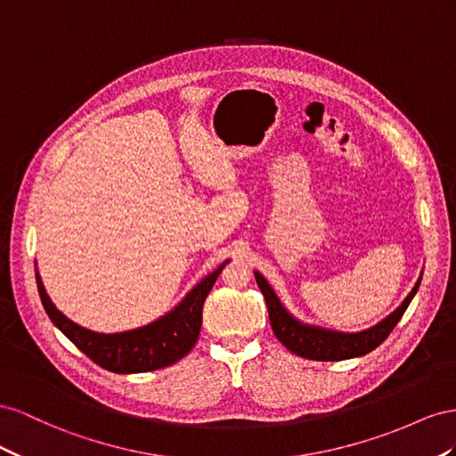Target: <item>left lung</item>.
I'll use <instances>...</instances> for the list:
<instances>
[{
  "label": "left lung",
  "instance_id": "1",
  "mask_svg": "<svg viewBox=\"0 0 456 456\" xmlns=\"http://www.w3.org/2000/svg\"><path fill=\"white\" fill-rule=\"evenodd\" d=\"M254 275L259 290H262L265 297L273 334H275L277 340L286 349L292 351V354L314 361H344L370 354V351L379 347L389 336V332L395 329V324L407 311L422 281L420 275V279L416 281L414 289L405 300H403V304L379 324H374V327L361 332H338L315 327V324H305L292 317L289 311L284 309L275 290L271 289V284L265 281L262 273L254 271Z\"/></svg>",
  "mask_w": 456,
  "mask_h": 456
}]
</instances>
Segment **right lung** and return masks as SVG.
Instances as JSON below:
<instances>
[{
  "label": "right lung",
  "mask_w": 456,
  "mask_h": 456,
  "mask_svg": "<svg viewBox=\"0 0 456 456\" xmlns=\"http://www.w3.org/2000/svg\"><path fill=\"white\" fill-rule=\"evenodd\" d=\"M225 264H221L214 273L204 277L170 314L152 321L151 324H145V327L114 334L87 330L69 317H64L55 307V304L51 302L37 271L36 282L44 309L51 322L77 349L84 351L91 361L97 362L102 369L118 374H134L170 367L189 354L199 340L202 327V305L206 302V296L210 294L212 286Z\"/></svg>",
  "instance_id": "1"
}]
</instances>
